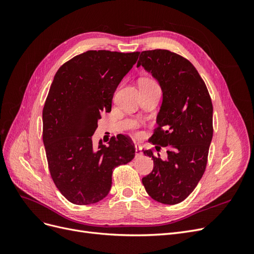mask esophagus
I'll use <instances>...</instances> for the list:
<instances>
[{"instance_id":"1","label":"esophagus","mask_w":254,"mask_h":254,"mask_svg":"<svg viewBox=\"0 0 254 254\" xmlns=\"http://www.w3.org/2000/svg\"><path fill=\"white\" fill-rule=\"evenodd\" d=\"M134 147H135V157H141L143 155V151H142L141 146L135 144Z\"/></svg>"}]
</instances>
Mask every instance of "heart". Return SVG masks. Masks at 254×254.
Returning <instances> with one entry per match:
<instances>
[{"label":"heart","instance_id":"b5f03b06","mask_svg":"<svg viewBox=\"0 0 254 254\" xmlns=\"http://www.w3.org/2000/svg\"><path fill=\"white\" fill-rule=\"evenodd\" d=\"M144 81H151V80H144Z\"/></svg>","mask_w":254,"mask_h":254}]
</instances>
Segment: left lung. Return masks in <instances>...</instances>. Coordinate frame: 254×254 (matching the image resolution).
Returning a JSON list of instances; mask_svg holds the SVG:
<instances>
[{"label":"left lung","instance_id":"obj_1","mask_svg":"<svg viewBox=\"0 0 254 254\" xmlns=\"http://www.w3.org/2000/svg\"><path fill=\"white\" fill-rule=\"evenodd\" d=\"M151 74L162 90L158 128L149 139L156 150L143 149L153 160L152 172L142 179L156 201L176 204L197 187L204 173L213 136V106L195 66L167 50L143 51L136 66ZM168 149V158L156 152Z\"/></svg>","mask_w":254,"mask_h":254}]
</instances>
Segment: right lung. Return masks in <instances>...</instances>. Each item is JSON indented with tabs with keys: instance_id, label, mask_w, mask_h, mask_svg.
<instances>
[{
	"instance_id": "1",
	"label": "right lung",
	"mask_w": 254,
	"mask_h": 254,
	"mask_svg": "<svg viewBox=\"0 0 254 254\" xmlns=\"http://www.w3.org/2000/svg\"><path fill=\"white\" fill-rule=\"evenodd\" d=\"M139 52L88 51L61 65L42 112L43 144L52 179L68 201L86 205L109 194L112 172L135 155L124 134L108 146H95L92 135L101 112L111 111L115 90L131 70Z\"/></svg>"
}]
</instances>
